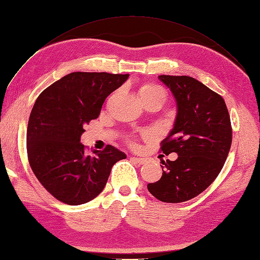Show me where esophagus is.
Wrapping results in <instances>:
<instances>
[{
	"label": "esophagus",
	"mask_w": 260,
	"mask_h": 260,
	"mask_svg": "<svg viewBox=\"0 0 260 260\" xmlns=\"http://www.w3.org/2000/svg\"><path fill=\"white\" fill-rule=\"evenodd\" d=\"M132 160H134L135 162L141 164V165H143V164L146 161L144 158H138V157H132Z\"/></svg>",
	"instance_id": "esophagus-1"
}]
</instances>
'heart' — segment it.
I'll use <instances>...</instances> for the list:
<instances>
[{
    "label": "heart",
    "mask_w": 260,
    "mask_h": 260,
    "mask_svg": "<svg viewBox=\"0 0 260 260\" xmlns=\"http://www.w3.org/2000/svg\"><path fill=\"white\" fill-rule=\"evenodd\" d=\"M157 94H161L166 96L165 90L158 84L148 83V84H145L141 89V96H151V95H157Z\"/></svg>",
    "instance_id": "b5f03b06"
}]
</instances>
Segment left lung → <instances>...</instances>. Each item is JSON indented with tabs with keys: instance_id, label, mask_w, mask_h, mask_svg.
Listing matches in <instances>:
<instances>
[{
	"instance_id": "left-lung-1",
	"label": "left lung",
	"mask_w": 260,
	"mask_h": 260,
	"mask_svg": "<svg viewBox=\"0 0 260 260\" xmlns=\"http://www.w3.org/2000/svg\"><path fill=\"white\" fill-rule=\"evenodd\" d=\"M174 93L178 113L174 128L160 144L175 161L161 160L160 180L148 183L150 193L167 203L199 196L221 172L232 145V125L224 99L188 76H159Z\"/></svg>"
}]
</instances>
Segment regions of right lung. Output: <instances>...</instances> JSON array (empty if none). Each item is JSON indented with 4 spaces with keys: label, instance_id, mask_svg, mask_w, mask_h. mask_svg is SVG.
<instances>
[{
    "label": "right lung",
    "instance_id": "obj_1",
    "mask_svg": "<svg viewBox=\"0 0 260 260\" xmlns=\"http://www.w3.org/2000/svg\"><path fill=\"white\" fill-rule=\"evenodd\" d=\"M128 76L72 72L46 88L32 106L26 135L28 162L43 187L62 203L79 205L96 198L113 166L126 158L111 145L88 155L80 137Z\"/></svg>",
    "mask_w": 260,
    "mask_h": 260
}]
</instances>
